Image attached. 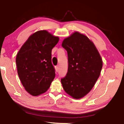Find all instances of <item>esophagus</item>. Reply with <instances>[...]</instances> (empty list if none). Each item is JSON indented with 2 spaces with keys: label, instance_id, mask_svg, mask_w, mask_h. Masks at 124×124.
<instances>
[{
  "label": "esophagus",
  "instance_id": "obj_1",
  "mask_svg": "<svg viewBox=\"0 0 124 124\" xmlns=\"http://www.w3.org/2000/svg\"><path fill=\"white\" fill-rule=\"evenodd\" d=\"M55 69H56V71L57 72L58 71V70H59V66H56Z\"/></svg>",
  "mask_w": 124,
  "mask_h": 124
}]
</instances>
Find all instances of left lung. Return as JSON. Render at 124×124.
<instances>
[{
	"instance_id": "8db88e82",
	"label": "left lung",
	"mask_w": 124,
	"mask_h": 124,
	"mask_svg": "<svg viewBox=\"0 0 124 124\" xmlns=\"http://www.w3.org/2000/svg\"><path fill=\"white\" fill-rule=\"evenodd\" d=\"M68 54V68L61 79L66 92L79 99L89 93L99 78L102 60L93 43L85 35L76 32L63 41Z\"/></svg>"
}]
</instances>
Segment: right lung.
I'll list each match as a JSON object with an SVG mask.
<instances>
[{
	"label": "right lung",
	"mask_w": 124,
	"mask_h": 124,
	"mask_svg": "<svg viewBox=\"0 0 124 124\" xmlns=\"http://www.w3.org/2000/svg\"><path fill=\"white\" fill-rule=\"evenodd\" d=\"M59 41L46 31H39L29 37L17 54L18 77L26 91L34 96L49 89L55 77L51 51Z\"/></svg>",
	"instance_id": "1"
}]
</instances>
